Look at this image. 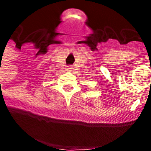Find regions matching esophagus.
I'll return each mask as SVG.
<instances>
[{
	"label": "esophagus",
	"instance_id": "esophagus-1",
	"mask_svg": "<svg viewBox=\"0 0 151 151\" xmlns=\"http://www.w3.org/2000/svg\"><path fill=\"white\" fill-rule=\"evenodd\" d=\"M67 69H68V70H71V69H72V67H71V66H68Z\"/></svg>",
	"mask_w": 151,
	"mask_h": 151
}]
</instances>
